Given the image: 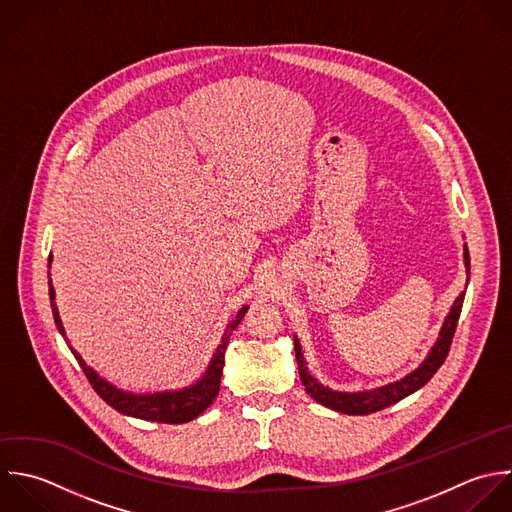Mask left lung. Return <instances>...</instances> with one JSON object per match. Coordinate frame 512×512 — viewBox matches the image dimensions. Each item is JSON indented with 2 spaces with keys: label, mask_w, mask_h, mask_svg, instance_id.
Segmentation results:
<instances>
[{
  "label": "left lung",
  "mask_w": 512,
  "mask_h": 512,
  "mask_svg": "<svg viewBox=\"0 0 512 512\" xmlns=\"http://www.w3.org/2000/svg\"><path fill=\"white\" fill-rule=\"evenodd\" d=\"M463 257H465V267H467V275H471V257H469V249L465 243L463 249ZM467 285H469V277H467ZM467 285L465 291L455 299L449 315L443 321V327L439 331V337L435 341V345L431 347L429 355L425 357V361L411 371L409 375H405L399 381L387 383L383 387L377 389H369V391H357V393H345V391H335L323 383H319L307 369V361L303 357L301 351V343L295 337V357H297V365H299V375L301 381L305 385V391L323 407L333 409L337 413L343 415H369V413H377L381 409H387L395 403H399L401 399L413 395L415 391H419L421 387H425L431 377L439 371V367L445 363L449 349H451V341L459 323V315L463 309V301H465V293H467Z\"/></svg>",
  "instance_id": "8db88e82"
}]
</instances>
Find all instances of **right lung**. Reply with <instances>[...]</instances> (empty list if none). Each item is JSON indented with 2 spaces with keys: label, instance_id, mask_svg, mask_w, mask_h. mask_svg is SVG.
Segmentation results:
<instances>
[{
  "label": "right lung",
  "instance_id": "obj_1",
  "mask_svg": "<svg viewBox=\"0 0 512 512\" xmlns=\"http://www.w3.org/2000/svg\"><path fill=\"white\" fill-rule=\"evenodd\" d=\"M51 255H49V263L47 267H51ZM49 299H51V313L55 319V327L61 333V337L65 339L69 351L73 353V357L77 359L79 367L83 369L87 381L91 383L93 391L109 405L113 407L117 413L127 415V417H135V419H143V421H151V423H167V425H181V423H189L193 419H197L219 395V387H221V375H223V365H225V349L229 345V337L233 335V331L239 327L241 319L247 313V305L241 307L237 311V315L229 321V325L225 327L223 335H221V343L217 345L207 369L201 373V377L183 387V389H169V391H157V393H131L125 389L115 387L113 383H109L107 379L99 377V373L95 369H91L83 357L71 347L69 339L65 337V329L55 305V289L51 285L49 279Z\"/></svg>",
  "mask_w": 512,
  "mask_h": 512
}]
</instances>
